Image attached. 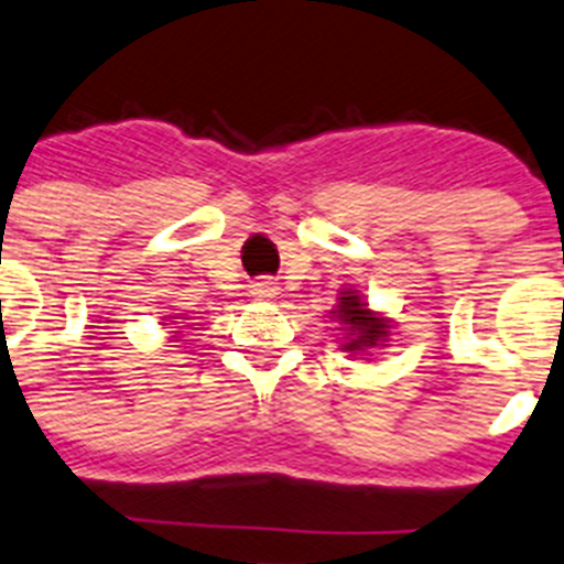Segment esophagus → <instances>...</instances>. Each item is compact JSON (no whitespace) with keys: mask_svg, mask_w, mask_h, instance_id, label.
Instances as JSON below:
<instances>
[{"mask_svg":"<svg viewBox=\"0 0 564 564\" xmlns=\"http://www.w3.org/2000/svg\"><path fill=\"white\" fill-rule=\"evenodd\" d=\"M253 296H257V300H273V296H276L279 293V288H276V282H271V279H262V282H257V285H253Z\"/></svg>","mask_w":564,"mask_h":564,"instance_id":"34e87169","label":"esophagus"}]
</instances>
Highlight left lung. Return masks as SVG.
Listing matches in <instances>:
<instances>
[{
  "label": "left lung",
  "mask_w": 564,
  "mask_h": 564,
  "mask_svg": "<svg viewBox=\"0 0 564 564\" xmlns=\"http://www.w3.org/2000/svg\"><path fill=\"white\" fill-rule=\"evenodd\" d=\"M330 314L339 319L341 328L348 330V336H345L348 341L341 345V350L365 354L368 348H377V345L388 341V319L368 311V305L356 296V291H341L339 305Z\"/></svg>",
  "instance_id": "left-lung-1"
}]
</instances>
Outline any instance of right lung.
I'll use <instances>...</instances> for the list:
<instances>
[{
	"label": "right lung",
	"instance_id": "add662e5",
	"mask_svg": "<svg viewBox=\"0 0 564 564\" xmlns=\"http://www.w3.org/2000/svg\"><path fill=\"white\" fill-rule=\"evenodd\" d=\"M167 319H176V316H167Z\"/></svg>",
	"mask_w": 564,
	"mask_h": 564
}]
</instances>
